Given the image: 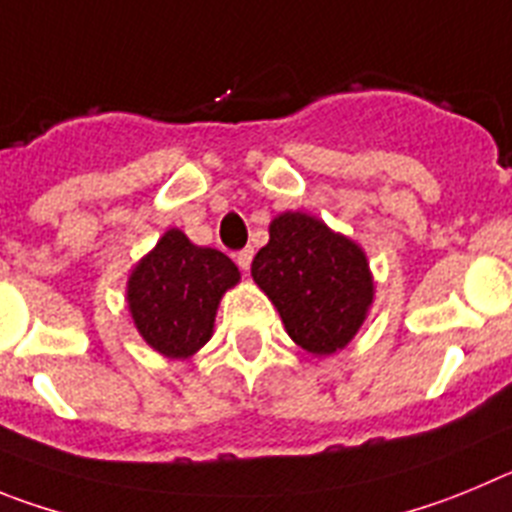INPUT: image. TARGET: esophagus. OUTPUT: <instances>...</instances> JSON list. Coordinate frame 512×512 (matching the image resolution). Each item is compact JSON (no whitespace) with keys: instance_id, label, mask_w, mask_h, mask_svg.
Here are the masks:
<instances>
[{"instance_id":"obj_1","label":"esophagus","mask_w":512,"mask_h":512,"mask_svg":"<svg viewBox=\"0 0 512 512\" xmlns=\"http://www.w3.org/2000/svg\"><path fill=\"white\" fill-rule=\"evenodd\" d=\"M252 257H255V250H252V247H245V250H239L237 255H234V260H237V265L242 267V270H250Z\"/></svg>"}]
</instances>
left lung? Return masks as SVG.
Instances as JSON below:
<instances>
[{"instance_id": "obj_1", "label": "left lung", "mask_w": 512, "mask_h": 512, "mask_svg": "<svg viewBox=\"0 0 512 512\" xmlns=\"http://www.w3.org/2000/svg\"><path fill=\"white\" fill-rule=\"evenodd\" d=\"M252 280L278 308L293 342L316 357L347 347L375 298L362 247L321 219L285 211L252 260Z\"/></svg>"}]
</instances>
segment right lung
I'll use <instances>...</instances> for the list:
<instances>
[{
	"label": "right lung",
	"instance_id": "1",
	"mask_svg": "<svg viewBox=\"0 0 512 512\" xmlns=\"http://www.w3.org/2000/svg\"><path fill=\"white\" fill-rule=\"evenodd\" d=\"M239 283L224 252L193 245L181 229H168L127 280V308L155 352L186 359L214 334L219 301Z\"/></svg>",
	"mask_w": 512,
	"mask_h": 512
}]
</instances>
